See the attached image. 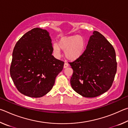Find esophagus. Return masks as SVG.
<instances>
[{
	"instance_id": "34e87169",
	"label": "esophagus",
	"mask_w": 128,
	"mask_h": 128,
	"mask_svg": "<svg viewBox=\"0 0 128 128\" xmlns=\"http://www.w3.org/2000/svg\"><path fill=\"white\" fill-rule=\"evenodd\" d=\"M68 66H69L68 63L66 62V61H65L64 64V68H67V67H68Z\"/></svg>"
}]
</instances>
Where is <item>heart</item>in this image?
<instances>
[{
  "label": "heart",
  "mask_w": 128,
  "mask_h": 128,
  "mask_svg": "<svg viewBox=\"0 0 128 128\" xmlns=\"http://www.w3.org/2000/svg\"><path fill=\"white\" fill-rule=\"evenodd\" d=\"M85 42L81 36H64L60 39L59 43H54L53 50L57 55H60L61 49L65 50V55L68 59L76 60L84 51Z\"/></svg>",
  "instance_id": "heart-1"
}]
</instances>
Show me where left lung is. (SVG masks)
I'll list each match as a JSON object with an SVG mask.
<instances>
[{
	"instance_id": "8db88e82",
	"label": "left lung",
	"mask_w": 128,
	"mask_h": 128,
	"mask_svg": "<svg viewBox=\"0 0 128 128\" xmlns=\"http://www.w3.org/2000/svg\"><path fill=\"white\" fill-rule=\"evenodd\" d=\"M69 64L72 88L84 97L94 98L110 89L117 71L114 47L102 34L93 32L83 54Z\"/></svg>"
}]
</instances>
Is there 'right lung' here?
Listing matches in <instances>:
<instances>
[{
	"mask_svg": "<svg viewBox=\"0 0 128 128\" xmlns=\"http://www.w3.org/2000/svg\"><path fill=\"white\" fill-rule=\"evenodd\" d=\"M48 32L36 28L17 41L12 53L10 74L21 94L40 98L50 91L64 62L52 55Z\"/></svg>",
	"mask_w": 128,
	"mask_h": 128,
	"instance_id": "right-lung-1",
	"label": "right lung"
}]
</instances>
